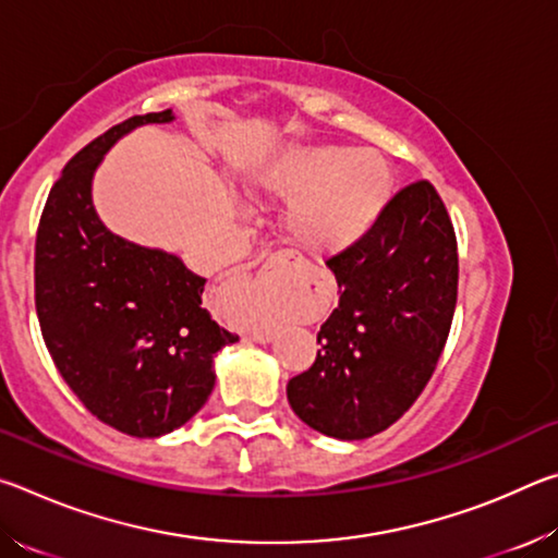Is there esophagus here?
<instances>
[{
    "label": "esophagus",
    "mask_w": 558,
    "mask_h": 558,
    "mask_svg": "<svg viewBox=\"0 0 558 558\" xmlns=\"http://www.w3.org/2000/svg\"><path fill=\"white\" fill-rule=\"evenodd\" d=\"M280 263H282V258H280ZM288 266H295V263H288ZM235 286H239L245 292H251V295H260L263 288H266V282H263L260 278H239V280H235ZM251 339H253V342H268L270 335L263 332V329H253Z\"/></svg>",
    "instance_id": "obj_1"
}]
</instances>
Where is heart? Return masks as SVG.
Listing matches in <instances>:
<instances>
[{"instance_id":"1","label":"heart","mask_w":558,"mask_h":558,"mask_svg":"<svg viewBox=\"0 0 558 558\" xmlns=\"http://www.w3.org/2000/svg\"><path fill=\"white\" fill-rule=\"evenodd\" d=\"M260 194L292 199L290 239L315 256L347 251L391 199L389 162L374 149L313 145L290 149L258 177Z\"/></svg>"}]
</instances>
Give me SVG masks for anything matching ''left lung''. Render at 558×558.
<instances>
[{"instance_id":"left-lung-1","label":"left lung","mask_w":558,"mask_h":558,"mask_svg":"<svg viewBox=\"0 0 558 558\" xmlns=\"http://www.w3.org/2000/svg\"><path fill=\"white\" fill-rule=\"evenodd\" d=\"M339 302L315 364L288 381L310 428L364 440L401 418L430 381L458 300V241L426 179L396 192L354 245L327 260Z\"/></svg>"}]
</instances>
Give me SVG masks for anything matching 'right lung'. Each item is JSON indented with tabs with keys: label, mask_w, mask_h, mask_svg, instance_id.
I'll use <instances>...</instances> for the list:
<instances>
[{
	"label": "right lung",
	"mask_w": 558,
	"mask_h": 558,
	"mask_svg": "<svg viewBox=\"0 0 558 558\" xmlns=\"http://www.w3.org/2000/svg\"><path fill=\"white\" fill-rule=\"evenodd\" d=\"M172 120V110L128 118L83 147L36 231V315L56 369L98 421L135 438L184 426L214 389V354L239 342L202 305L206 278L120 239L93 206L102 155L130 130Z\"/></svg>",
	"instance_id": "1"
}]
</instances>
